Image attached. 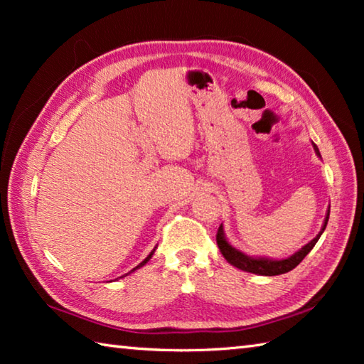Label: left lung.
<instances>
[{
  "label": "left lung",
  "mask_w": 364,
  "mask_h": 364,
  "mask_svg": "<svg viewBox=\"0 0 364 364\" xmlns=\"http://www.w3.org/2000/svg\"><path fill=\"white\" fill-rule=\"evenodd\" d=\"M313 144V149H315L316 156L321 157V154H319L318 146L315 143ZM329 210L331 207L328 208V213H326V218H324V223L321 226V231L316 234V237H313L310 242L305 244L304 247L300 250L295 252L291 257L287 258H269V257H252L244 254L242 250H239L228 242V239L225 236V230H223V225H220L218 228V232H217V244H218V249L221 252V255L226 258L228 263H231L232 267H236L242 271H247V273H254V274H260V276H278V274H284L289 273V271L294 269L297 264L304 260V258L310 254V250L315 247V244L318 242V239L321 237V234L324 232L326 226H328V220H329Z\"/></svg>",
  "instance_id": "1"
}]
</instances>
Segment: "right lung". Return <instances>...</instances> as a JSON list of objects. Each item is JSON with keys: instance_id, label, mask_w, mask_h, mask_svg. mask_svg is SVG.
<instances>
[{"instance_id": "right-lung-1", "label": "right lung", "mask_w": 364, "mask_h": 364, "mask_svg": "<svg viewBox=\"0 0 364 364\" xmlns=\"http://www.w3.org/2000/svg\"><path fill=\"white\" fill-rule=\"evenodd\" d=\"M156 249H157V247H154V250L151 252V254H149V255H147V257L144 258V260H143V262H141V263L138 264V267H136V268H133V269L130 271V273H133V271H136V269H138V268H141V267H144V264H146L147 262H149V260H151V257L154 255V252H156ZM130 273H127V274H130ZM127 274H123V276H127ZM123 276H120V278H123ZM117 279H119V278H117Z\"/></svg>"}]
</instances>
